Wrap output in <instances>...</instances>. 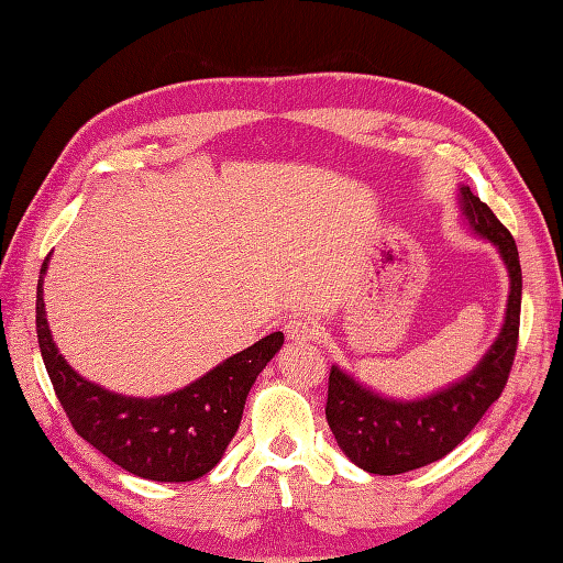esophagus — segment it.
I'll list each match as a JSON object with an SVG mask.
<instances>
[{"instance_id":"obj_1","label":"esophagus","mask_w":563,"mask_h":563,"mask_svg":"<svg viewBox=\"0 0 563 563\" xmlns=\"http://www.w3.org/2000/svg\"><path fill=\"white\" fill-rule=\"evenodd\" d=\"M285 336H288L290 341H314L319 336V329L314 321H309L305 317H292L285 321Z\"/></svg>"}]
</instances>
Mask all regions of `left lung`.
Returning <instances> with one entry per match:
<instances>
[{
	"instance_id": "1",
	"label": "left lung",
	"mask_w": 563,
	"mask_h": 563,
	"mask_svg": "<svg viewBox=\"0 0 563 563\" xmlns=\"http://www.w3.org/2000/svg\"><path fill=\"white\" fill-rule=\"evenodd\" d=\"M460 206L472 232L488 239L508 268L510 292L504 327L470 375L423 399L382 397L343 373L339 365H331L329 428L345 457L369 474H404L442 460L472 433L508 382L518 351L522 300L518 246L492 208L474 196L470 186L460 188Z\"/></svg>"
}]
</instances>
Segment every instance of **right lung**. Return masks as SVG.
Here are the masks:
<instances>
[{
    "mask_svg": "<svg viewBox=\"0 0 563 563\" xmlns=\"http://www.w3.org/2000/svg\"><path fill=\"white\" fill-rule=\"evenodd\" d=\"M43 261L35 295V331L57 401L71 428L125 472L152 482H194L208 474L242 423L249 389L271 357L280 351L283 333L227 357L208 375L164 397H123L84 379L59 355L45 319Z\"/></svg>",
    "mask_w": 563,
    "mask_h": 563,
    "instance_id": "right-lung-1",
    "label": "right lung"
}]
</instances>
